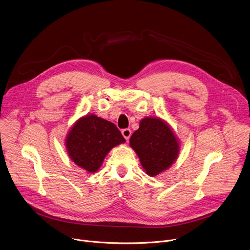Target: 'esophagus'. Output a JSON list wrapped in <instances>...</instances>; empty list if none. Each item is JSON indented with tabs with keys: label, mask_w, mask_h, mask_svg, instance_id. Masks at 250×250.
I'll use <instances>...</instances> for the list:
<instances>
[{
	"label": "esophagus",
	"mask_w": 250,
	"mask_h": 250,
	"mask_svg": "<svg viewBox=\"0 0 250 250\" xmlns=\"http://www.w3.org/2000/svg\"><path fill=\"white\" fill-rule=\"evenodd\" d=\"M122 134H123V136H124L126 140H128L129 137H130V135H131V130H130L129 128H125V129L122 130Z\"/></svg>",
	"instance_id": "34e87169"
}]
</instances>
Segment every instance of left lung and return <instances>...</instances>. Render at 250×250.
Here are the masks:
<instances>
[{
	"instance_id": "8db88e82",
	"label": "left lung",
	"mask_w": 250,
	"mask_h": 250,
	"mask_svg": "<svg viewBox=\"0 0 250 250\" xmlns=\"http://www.w3.org/2000/svg\"><path fill=\"white\" fill-rule=\"evenodd\" d=\"M142 168L151 177L169 169L180 152V140L170 125L158 117H146L129 138Z\"/></svg>"
}]
</instances>
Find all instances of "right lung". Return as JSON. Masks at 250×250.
<instances>
[{"mask_svg": "<svg viewBox=\"0 0 250 250\" xmlns=\"http://www.w3.org/2000/svg\"><path fill=\"white\" fill-rule=\"evenodd\" d=\"M125 139L111 122L94 114L78 119L65 138L67 154L78 167L88 173L97 172L111 149Z\"/></svg>", "mask_w": 250, "mask_h": 250, "instance_id": "right-lung-1", "label": "right lung"}]
</instances>
